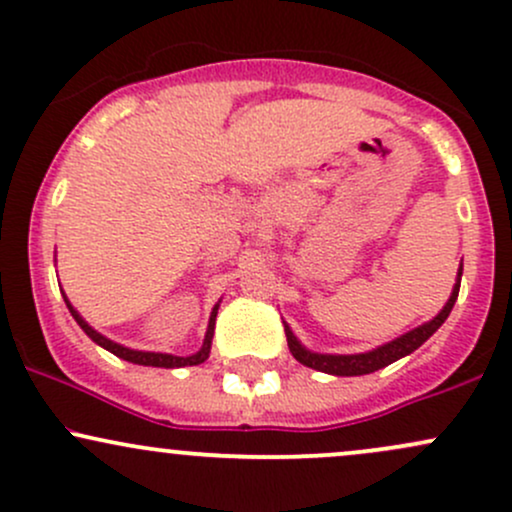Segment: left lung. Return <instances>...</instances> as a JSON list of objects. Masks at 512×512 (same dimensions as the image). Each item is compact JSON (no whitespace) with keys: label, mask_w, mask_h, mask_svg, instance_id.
Returning a JSON list of instances; mask_svg holds the SVG:
<instances>
[{"label":"left lung","mask_w":512,"mask_h":512,"mask_svg":"<svg viewBox=\"0 0 512 512\" xmlns=\"http://www.w3.org/2000/svg\"><path fill=\"white\" fill-rule=\"evenodd\" d=\"M460 281H462V262H460V269H457V279H455V286H452L448 303L443 305V310H440L433 320L414 327V330H409L407 334H402V337L392 339V342H387L383 346H375V349L363 351V354H317V351L305 349V346L298 342V337L293 334L291 327L284 322L286 342H289L291 354L298 363H303V366H308L313 370H320V373L342 375V378L375 373V370L390 366V363L399 361V358L409 356L411 351L419 349V346L424 344L433 332H438V327L448 320L452 305H455V301H457V293H460Z\"/></svg>","instance_id":"left-lung-1"}]
</instances>
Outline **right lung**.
Listing matches in <instances>:
<instances>
[{"label":"right lung","instance_id":"1","mask_svg":"<svg viewBox=\"0 0 512 512\" xmlns=\"http://www.w3.org/2000/svg\"><path fill=\"white\" fill-rule=\"evenodd\" d=\"M64 296V291H62ZM64 303H67L69 313L76 320V325L84 330L88 337L93 339L98 346H103L105 351H110V354H115L117 358H122V361H129V363H137V366H154V368H182V366H199V363H204L209 358V351H211V339H214V325H216V313H219V303L211 308V315H209V325H207V334H204V342H202V349L197 351V354L192 356H173V354H158V351H137V349H129V346H122L113 342V339L103 337L101 332L93 330L91 325L84 320V317L79 315V310L74 308L72 303H69V298L64 296Z\"/></svg>","mask_w":512,"mask_h":512}]
</instances>
